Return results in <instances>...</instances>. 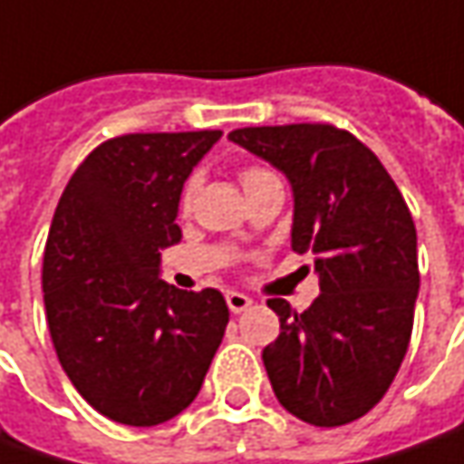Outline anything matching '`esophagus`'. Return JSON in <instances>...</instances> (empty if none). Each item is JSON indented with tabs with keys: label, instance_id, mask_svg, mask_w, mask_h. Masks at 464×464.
I'll use <instances>...</instances> for the list:
<instances>
[{
	"label": "esophagus",
	"instance_id": "obj_1",
	"mask_svg": "<svg viewBox=\"0 0 464 464\" xmlns=\"http://www.w3.org/2000/svg\"><path fill=\"white\" fill-rule=\"evenodd\" d=\"M226 304H228V309H231L233 314H241L252 306V298H249V295H244V293H238V291H228L226 293Z\"/></svg>",
	"mask_w": 464,
	"mask_h": 464
}]
</instances>
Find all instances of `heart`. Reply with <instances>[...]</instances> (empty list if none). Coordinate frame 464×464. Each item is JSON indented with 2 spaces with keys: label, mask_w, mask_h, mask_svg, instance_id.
<instances>
[{
  "label": "heart",
  "mask_w": 464,
  "mask_h": 464,
  "mask_svg": "<svg viewBox=\"0 0 464 464\" xmlns=\"http://www.w3.org/2000/svg\"><path fill=\"white\" fill-rule=\"evenodd\" d=\"M265 179H275V173L267 171V169H259V166H246L244 171H241V184H244V189L246 187H252V184H259V181H265ZM197 176H189L187 181H184V187H181V192H179V208L187 212L192 208L194 202V194H197Z\"/></svg>",
  "instance_id": "1"
}]
</instances>
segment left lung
<instances>
[{
    "mask_svg": "<svg viewBox=\"0 0 464 464\" xmlns=\"http://www.w3.org/2000/svg\"><path fill=\"white\" fill-rule=\"evenodd\" d=\"M228 140L288 176L293 252H312L319 295L306 312L270 298L280 334L262 351L280 405L312 426L366 415L400 369L418 298L415 223L387 169L333 124L244 127Z\"/></svg>",
    "mask_w": 464,
    "mask_h": 464,
    "instance_id": "1",
    "label": "left lung"
}]
</instances>
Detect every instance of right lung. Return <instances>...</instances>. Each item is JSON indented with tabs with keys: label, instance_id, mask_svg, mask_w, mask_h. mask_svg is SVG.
<instances>
[{
	"label": "right lung",
	"instance_id": "1",
	"mask_svg": "<svg viewBox=\"0 0 464 464\" xmlns=\"http://www.w3.org/2000/svg\"><path fill=\"white\" fill-rule=\"evenodd\" d=\"M223 131L106 140L72 173L44 252L51 343L74 390L124 426H158L192 405L218 351L223 293L160 280L181 241L179 192Z\"/></svg>",
	"mask_w": 464,
	"mask_h": 464
}]
</instances>
